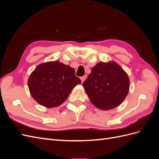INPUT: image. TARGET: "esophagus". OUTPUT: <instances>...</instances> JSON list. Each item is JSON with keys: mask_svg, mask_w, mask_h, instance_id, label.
Returning <instances> with one entry per match:
<instances>
[{"mask_svg": "<svg viewBox=\"0 0 159 159\" xmlns=\"http://www.w3.org/2000/svg\"><path fill=\"white\" fill-rule=\"evenodd\" d=\"M86 78H87V76H86V75H84V76H82V77H81V78H80V79H81V82H84V81H85V80L86 79Z\"/></svg>", "mask_w": 159, "mask_h": 159, "instance_id": "obj_1", "label": "esophagus"}]
</instances>
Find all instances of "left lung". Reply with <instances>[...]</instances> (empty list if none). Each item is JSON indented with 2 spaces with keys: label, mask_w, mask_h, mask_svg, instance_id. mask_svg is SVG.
Here are the masks:
<instances>
[{
  "label": "left lung",
  "mask_w": 159,
  "mask_h": 159,
  "mask_svg": "<svg viewBox=\"0 0 159 159\" xmlns=\"http://www.w3.org/2000/svg\"><path fill=\"white\" fill-rule=\"evenodd\" d=\"M83 86L95 106L109 110L119 106L126 98L129 79L125 71L115 62H99L91 69Z\"/></svg>",
  "instance_id": "left-lung-1"
}]
</instances>
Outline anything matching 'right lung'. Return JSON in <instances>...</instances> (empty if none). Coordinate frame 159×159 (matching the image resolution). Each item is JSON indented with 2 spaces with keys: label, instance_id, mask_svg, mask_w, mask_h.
<instances>
[{
  "label": "right lung",
  "instance_id": "add662e5",
  "mask_svg": "<svg viewBox=\"0 0 159 159\" xmlns=\"http://www.w3.org/2000/svg\"><path fill=\"white\" fill-rule=\"evenodd\" d=\"M80 83L75 70L58 61L38 66L28 81L32 98L48 108L63 103L71 90Z\"/></svg>",
  "mask_w": 159,
  "mask_h": 159
}]
</instances>
